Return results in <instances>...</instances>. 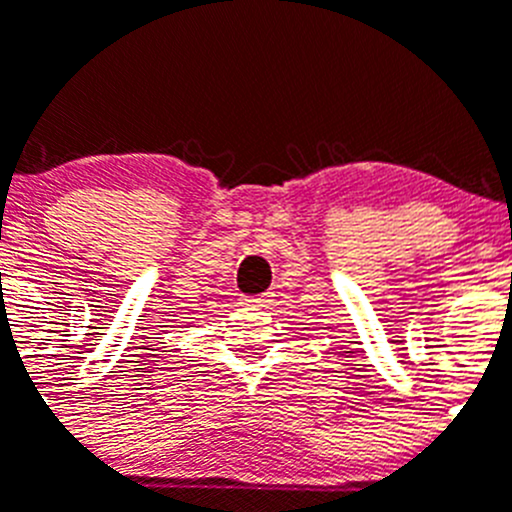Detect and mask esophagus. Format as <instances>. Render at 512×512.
Here are the masks:
<instances>
[{
  "mask_svg": "<svg viewBox=\"0 0 512 512\" xmlns=\"http://www.w3.org/2000/svg\"><path fill=\"white\" fill-rule=\"evenodd\" d=\"M247 305H257V307H265L270 305V295H260V297H245Z\"/></svg>",
  "mask_w": 512,
  "mask_h": 512,
  "instance_id": "obj_1",
  "label": "esophagus"
}]
</instances>
